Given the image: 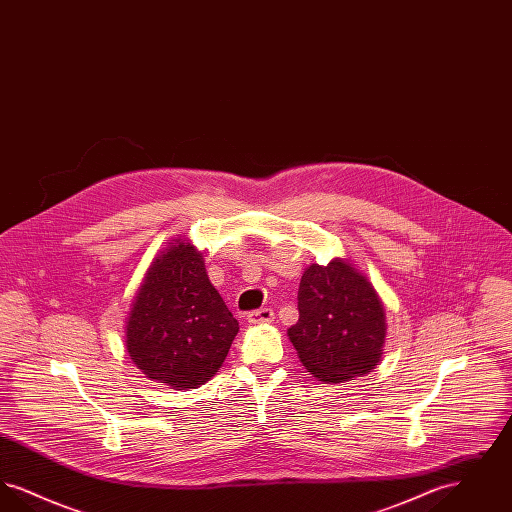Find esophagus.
Instances as JSON below:
<instances>
[{
    "label": "esophagus",
    "mask_w": 512,
    "mask_h": 512,
    "mask_svg": "<svg viewBox=\"0 0 512 512\" xmlns=\"http://www.w3.org/2000/svg\"><path fill=\"white\" fill-rule=\"evenodd\" d=\"M274 320V311L272 309H259V311H251L249 315H247V322H251V324H267V322H272Z\"/></svg>",
    "instance_id": "obj_1"
}]
</instances>
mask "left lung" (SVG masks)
I'll return each instance as SVG.
<instances>
[{
	"mask_svg": "<svg viewBox=\"0 0 512 512\" xmlns=\"http://www.w3.org/2000/svg\"><path fill=\"white\" fill-rule=\"evenodd\" d=\"M299 320L288 330L303 366L326 384L368 374L382 357L384 307L349 263L311 265L297 292Z\"/></svg>",
	"mask_w": 512,
	"mask_h": 512,
	"instance_id": "8db88e82",
	"label": "left lung"
}]
</instances>
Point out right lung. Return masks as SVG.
Here are the masks:
<instances>
[{"label": "right lung", "mask_w": 512, "mask_h": 512, "mask_svg": "<svg viewBox=\"0 0 512 512\" xmlns=\"http://www.w3.org/2000/svg\"><path fill=\"white\" fill-rule=\"evenodd\" d=\"M238 330L201 253L178 242L147 270L126 322V349L147 378L192 390L219 372Z\"/></svg>", "instance_id": "right-lung-1"}]
</instances>
